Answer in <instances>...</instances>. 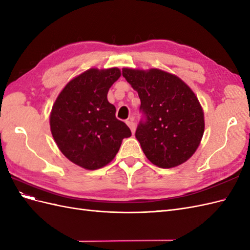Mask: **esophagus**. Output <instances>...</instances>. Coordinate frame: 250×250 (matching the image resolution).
Instances as JSON below:
<instances>
[{
	"label": "esophagus",
	"instance_id": "obj_1",
	"mask_svg": "<svg viewBox=\"0 0 250 250\" xmlns=\"http://www.w3.org/2000/svg\"><path fill=\"white\" fill-rule=\"evenodd\" d=\"M126 124L128 125V127L130 128L131 132H132V133H134V131H135V123L133 122V120H132V119H130V120L126 121Z\"/></svg>",
	"mask_w": 250,
	"mask_h": 250
}]
</instances>
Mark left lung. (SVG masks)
Returning a JSON list of instances; mask_svg holds the SVG:
<instances>
[{
	"label": "left lung",
	"instance_id": "left-lung-1",
	"mask_svg": "<svg viewBox=\"0 0 250 250\" xmlns=\"http://www.w3.org/2000/svg\"><path fill=\"white\" fill-rule=\"evenodd\" d=\"M141 99L135 138L148 160L164 169L188 161L198 148L204 119L197 97L175 75L162 70L123 69Z\"/></svg>",
	"mask_w": 250,
	"mask_h": 250
}]
</instances>
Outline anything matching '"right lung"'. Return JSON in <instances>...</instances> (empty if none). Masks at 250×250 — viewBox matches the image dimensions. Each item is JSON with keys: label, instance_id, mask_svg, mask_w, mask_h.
<instances>
[{"label": "right lung", "instance_id": "add662e5", "mask_svg": "<svg viewBox=\"0 0 250 250\" xmlns=\"http://www.w3.org/2000/svg\"><path fill=\"white\" fill-rule=\"evenodd\" d=\"M120 76L117 67L85 71L67 83L53 105V138L65 157L84 169L96 170L110 163L122 140L131 135L107 101L108 89Z\"/></svg>", "mask_w": 250, "mask_h": 250}]
</instances>
